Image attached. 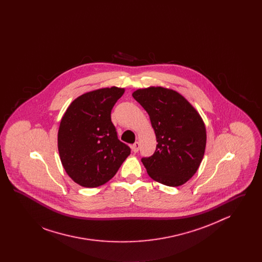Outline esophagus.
Instances as JSON below:
<instances>
[{"instance_id": "34e87169", "label": "esophagus", "mask_w": 262, "mask_h": 262, "mask_svg": "<svg viewBox=\"0 0 262 262\" xmlns=\"http://www.w3.org/2000/svg\"><path fill=\"white\" fill-rule=\"evenodd\" d=\"M132 149L133 151L135 152V153H137L138 149H139V142H135L134 144H133V146H132Z\"/></svg>"}]
</instances>
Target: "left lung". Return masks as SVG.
Masks as SVG:
<instances>
[{"label":"left lung","instance_id":"8db88e82","mask_svg":"<svg viewBox=\"0 0 262 262\" xmlns=\"http://www.w3.org/2000/svg\"><path fill=\"white\" fill-rule=\"evenodd\" d=\"M133 97L148 113L157 145L142 158L147 174L168 187L186 184L196 173L206 146V128L200 113L170 88H139Z\"/></svg>","mask_w":262,"mask_h":262}]
</instances>
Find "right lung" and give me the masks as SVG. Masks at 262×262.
Wrapping results in <instances>:
<instances>
[{
    "mask_svg": "<svg viewBox=\"0 0 262 262\" xmlns=\"http://www.w3.org/2000/svg\"><path fill=\"white\" fill-rule=\"evenodd\" d=\"M125 88H99L75 98L63 114L58 132L62 167L84 187L106 184L118 172L130 149L117 137L111 111Z\"/></svg>",
    "mask_w": 262,
    "mask_h": 262,
    "instance_id": "obj_1",
    "label": "right lung"
}]
</instances>
